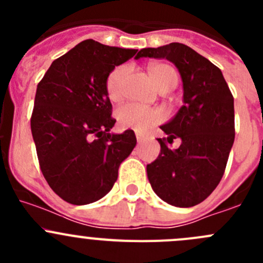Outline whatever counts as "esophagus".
Segmentation results:
<instances>
[{"instance_id": "obj_1", "label": "esophagus", "mask_w": 263, "mask_h": 263, "mask_svg": "<svg viewBox=\"0 0 263 263\" xmlns=\"http://www.w3.org/2000/svg\"><path fill=\"white\" fill-rule=\"evenodd\" d=\"M135 134H136V139H137V142H139V144H141V142H144L145 135L142 134V132L136 131V132H135Z\"/></svg>"}]
</instances>
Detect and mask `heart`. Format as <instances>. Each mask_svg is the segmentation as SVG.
Listing matches in <instances>:
<instances>
[{"label":"heart","instance_id":"obj_1","mask_svg":"<svg viewBox=\"0 0 263 263\" xmlns=\"http://www.w3.org/2000/svg\"><path fill=\"white\" fill-rule=\"evenodd\" d=\"M148 73L159 90L173 89L178 81L177 71L166 63H154L148 67ZM127 75L126 66H118L109 73L107 80V91L112 100L123 97V81ZM117 119L123 128H135L136 131H146L161 119V115L155 108L137 103H127L117 109Z\"/></svg>","mask_w":263,"mask_h":263}]
</instances>
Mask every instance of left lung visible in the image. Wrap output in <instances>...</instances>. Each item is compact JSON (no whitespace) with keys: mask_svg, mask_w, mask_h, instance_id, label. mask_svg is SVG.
<instances>
[{"mask_svg":"<svg viewBox=\"0 0 263 263\" xmlns=\"http://www.w3.org/2000/svg\"><path fill=\"white\" fill-rule=\"evenodd\" d=\"M139 57L166 58L181 73L183 103L173 119L160 126V154L147 164L154 192L169 205L191 208L213 193L224 176L234 142V98L219 67L182 43L144 48ZM181 138L178 149L168 143Z\"/></svg>","mask_w":263,"mask_h":263,"instance_id":"left-lung-1","label":"left lung"}]
</instances>
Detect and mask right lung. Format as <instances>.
<instances>
[{"label":"right lung","mask_w":263,"mask_h":263,"mask_svg":"<svg viewBox=\"0 0 263 263\" xmlns=\"http://www.w3.org/2000/svg\"><path fill=\"white\" fill-rule=\"evenodd\" d=\"M137 49L86 39L53 61L36 87L30 119L39 165L49 187L72 205L104 197L136 146L132 129L110 134L116 119L107 80Z\"/></svg>","instance_id":"obj_1"}]
</instances>
